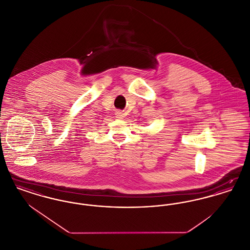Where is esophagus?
Instances as JSON below:
<instances>
[{
	"label": "esophagus",
	"mask_w": 250,
	"mask_h": 250,
	"mask_svg": "<svg viewBox=\"0 0 250 250\" xmlns=\"http://www.w3.org/2000/svg\"><path fill=\"white\" fill-rule=\"evenodd\" d=\"M115 115H116V117H117L118 119H123V118H124V113H123L122 111H116Z\"/></svg>",
	"instance_id": "esophagus-1"
}]
</instances>
